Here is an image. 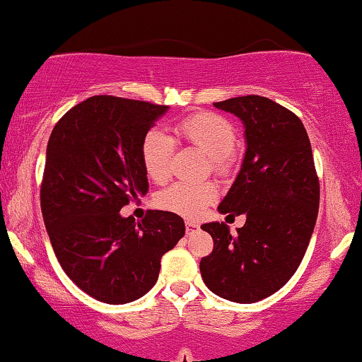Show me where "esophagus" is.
<instances>
[{
    "mask_svg": "<svg viewBox=\"0 0 362 362\" xmlns=\"http://www.w3.org/2000/svg\"><path fill=\"white\" fill-rule=\"evenodd\" d=\"M197 228H199V223H195V222H192V221H187L185 222V230H187V234H192V232H195Z\"/></svg>",
    "mask_w": 362,
    "mask_h": 362,
    "instance_id": "34e87169",
    "label": "esophagus"
}]
</instances>
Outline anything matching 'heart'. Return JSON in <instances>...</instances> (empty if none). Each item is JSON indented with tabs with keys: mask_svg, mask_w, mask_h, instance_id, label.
<instances>
[{
	"mask_svg": "<svg viewBox=\"0 0 362 362\" xmlns=\"http://www.w3.org/2000/svg\"><path fill=\"white\" fill-rule=\"evenodd\" d=\"M178 139L209 155L217 172H226L230 165V155L235 147V128L226 117L217 113H199L187 118L177 127ZM173 140L162 130H150L141 140V163L152 182L162 184L170 175ZM214 184H175L157 197L160 209L182 217H197L209 204L217 199Z\"/></svg>",
	"mask_w": 362,
	"mask_h": 362,
	"instance_id": "b5f03b06",
	"label": "heart"
}]
</instances>
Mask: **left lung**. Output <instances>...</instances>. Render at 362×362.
Wrapping results in <instances>:
<instances>
[{
    "instance_id": "left-lung-1",
    "label": "left lung",
    "mask_w": 362,
    "mask_h": 362,
    "mask_svg": "<svg viewBox=\"0 0 362 362\" xmlns=\"http://www.w3.org/2000/svg\"><path fill=\"white\" fill-rule=\"evenodd\" d=\"M244 125L245 153L218 205L245 215L232 235L223 222L204 223L212 254L200 260L205 286L222 299L252 304L277 292L299 267L319 212V180L308 132L291 110L247 95L214 103Z\"/></svg>"
}]
</instances>
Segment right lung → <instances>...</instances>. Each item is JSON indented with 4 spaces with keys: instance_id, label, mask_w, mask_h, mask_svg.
Segmentation results:
<instances>
[{
    "instance_id": "1",
    "label": "right lung",
    "mask_w": 362,
    "mask_h": 362,
    "mask_svg": "<svg viewBox=\"0 0 362 362\" xmlns=\"http://www.w3.org/2000/svg\"><path fill=\"white\" fill-rule=\"evenodd\" d=\"M167 110L98 95L68 110L49 135L45 227L66 276L100 303L127 304L147 294L162 255L185 234L184 218L173 212L148 210L139 223L120 215L148 192L141 140Z\"/></svg>"
}]
</instances>
